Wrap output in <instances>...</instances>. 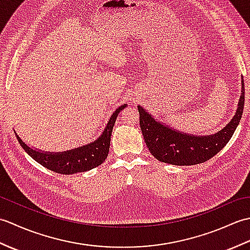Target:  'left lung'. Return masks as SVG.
Segmentation results:
<instances>
[{
    "instance_id": "obj_1",
    "label": "left lung",
    "mask_w": 250,
    "mask_h": 250,
    "mask_svg": "<svg viewBox=\"0 0 250 250\" xmlns=\"http://www.w3.org/2000/svg\"><path fill=\"white\" fill-rule=\"evenodd\" d=\"M241 83V95L234 116L224 129L210 135H193L173 129L157 120L141 105L137 106L142 133L151 155L160 162L173 166H194L213 158L227 145L240 124L245 102L243 77Z\"/></svg>"
}]
</instances>
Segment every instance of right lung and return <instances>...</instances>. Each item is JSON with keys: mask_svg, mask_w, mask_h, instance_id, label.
I'll use <instances>...</instances> for the list:
<instances>
[{"mask_svg": "<svg viewBox=\"0 0 250 250\" xmlns=\"http://www.w3.org/2000/svg\"><path fill=\"white\" fill-rule=\"evenodd\" d=\"M128 104H124L117 108L106 125L105 129L97 140L89 143L87 145L74 148L71 150L50 152L40 150L37 148L31 147L21 140V137L15 131L19 144L22 146L23 149L28 155L33 158L41 166L54 171L56 173L72 175L77 173L87 172L102 164L105 159L108 156L110 136L113 132L114 125L116 122L118 114L122 109H125Z\"/></svg>", "mask_w": 250, "mask_h": 250, "instance_id": "right-lung-1", "label": "right lung"}]
</instances>
